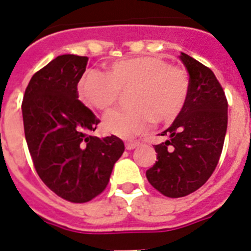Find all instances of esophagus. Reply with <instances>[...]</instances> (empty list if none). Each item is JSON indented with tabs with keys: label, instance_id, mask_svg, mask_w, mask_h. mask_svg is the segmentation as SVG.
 Here are the masks:
<instances>
[{
	"label": "esophagus",
	"instance_id": "34e87169",
	"mask_svg": "<svg viewBox=\"0 0 251 251\" xmlns=\"http://www.w3.org/2000/svg\"><path fill=\"white\" fill-rule=\"evenodd\" d=\"M140 145L139 141H132V142H126V149L127 150H132V149L137 148Z\"/></svg>",
	"mask_w": 251,
	"mask_h": 251
}]
</instances>
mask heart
<instances>
[{
  "label": "heart",
  "mask_w": 251,
  "mask_h": 251,
  "mask_svg": "<svg viewBox=\"0 0 251 251\" xmlns=\"http://www.w3.org/2000/svg\"><path fill=\"white\" fill-rule=\"evenodd\" d=\"M78 96L90 109L109 111L128 94L130 109L117 110L103 119V128L130 139L144 134L152 123L170 124L181 114L190 95L186 69L170 65L156 56H139L114 61L107 74L91 70L77 85Z\"/></svg>",
  "instance_id": "1"
}]
</instances>
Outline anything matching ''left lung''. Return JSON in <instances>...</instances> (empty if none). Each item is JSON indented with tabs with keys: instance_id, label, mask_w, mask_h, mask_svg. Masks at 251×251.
<instances>
[{
	"instance_id": "1",
	"label": "left lung",
	"mask_w": 251,
	"mask_h": 251,
	"mask_svg": "<svg viewBox=\"0 0 251 251\" xmlns=\"http://www.w3.org/2000/svg\"><path fill=\"white\" fill-rule=\"evenodd\" d=\"M180 58L190 75V95L181 114L155 145L157 161L146 177L162 195L182 198L202 186L220 159L227 127V100L214 72L186 53Z\"/></svg>"
}]
</instances>
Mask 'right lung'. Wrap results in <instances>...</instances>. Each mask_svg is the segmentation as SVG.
<instances>
[{
    "instance_id": "add662e5",
    "label": "right lung",
    "mask_w": 251,
    "mask_h": 251,
    "mask_svg": "<svg viewBox=\"0 0 251 251\" xmlns=\"http://www.w3.org/2000/svg\"><path fill=\"white\" fill-rule=\"evenodd\" d=\"M87 61L77 55L56 57L31 77L22 100L25 136L40 179L76 204L105 190L125 150L115 135L90 134L100 120L78 100L77 91Z\"/></svg>"
}]
</instances>
